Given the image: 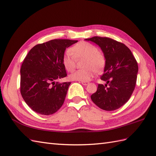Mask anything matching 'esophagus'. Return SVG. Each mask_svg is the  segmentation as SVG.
<instances>
[{"label": "esophagus", "mask_w": 156, "mask_h": 156, "mask_svg": "<svg viewBox=\"0 0 156 156\" xmlns=\"http://www.w3.org/2000/svg\"><path fill=\"white\" fill-rule=\"evenodd\" d=\"M81 83H82L83 85H87L89 83L88 81H81Z\"/></svg>", "instance_id": "34e87169"}]
</instances>
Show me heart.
I'll list each match as a JSON object with an SVG mask.
<instances>
[{"mask_svg": "<svg viewBox=\"0 0 156 156\" xmlns=\"http://www.w3.org/2000/svg\"><path fill=\"white\" fill-rule=\"evenodd\" d=\"M76 59H84L82 67L85 69H79L69 75L71 80L88 81L93 77L95 70L100 71L104 67V56L98 52V48L94 45L81 41L75 45L70 50L63 54L62 63L65 69L69 72L73 71L75 68Z\"/></svg>", "mask_w": 156, "mask_h": 156, "instance_id": "obj_1", "label": "heart"}]
</instances>
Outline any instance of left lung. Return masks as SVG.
Listing matches in <instances>:
<instances>
[{"mask_svg": "<svg viewBox=\"0 0 156 156\" xmlns=\"http://www.w3.org/2000/svg\"><path fill=\"white\" fill-rule=\"evenodd\" d=\"M98 45L104 54L105 66L101 79L107 82L98 84L91 100L105 111H115L123 106L135 89L138 63L130 49L124 44L109 37L94 36L85 39Z\"/></svg>", "mask_w": 156, "mask_h": 156, "instance_id": "1", "label": "left lung"}]
</instances>
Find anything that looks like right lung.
Instances as JSON below:
<instances>
[{"instance_id":"add662e5","label":"right lung","mask_w":156,"mask_h":156,"mask_svg":"<svg viewBox=\"0 0 156 156\" xmlns=\"http://www.w3.org/2000/svg\"><path fill=\"white\" fill-rule=\"evenodd\" d=\"M77 41L52 40L35 45L26 56L20 69V93L34 112L50 115L62 107L71 82L55 81L67 76L63 55Z\"/></svg>"}]
</instances>
